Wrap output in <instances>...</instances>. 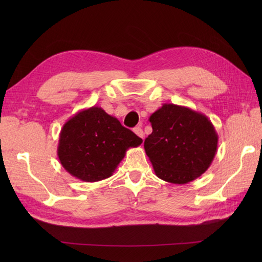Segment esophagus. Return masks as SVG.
<instances>
[{"label":"esophagus","mask_w":262,"mask_h":262,"mask_svg":"<svg viewBox=\"0 0 262 262\" xmlns=\"http://www.w3.org/2000/svg\"><path fill=\"white\" fill-rule=\"evenodd\" d=\"M134 133H135V134H136L138 137L144 138V132H143V129H142L141 127H136V128H134Z\"/></svg>","instance_id":"obj_1"}]
</instances>
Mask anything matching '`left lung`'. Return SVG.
Listing matches in <instances>:
<instances>
[{"label":"left lung","mask_w":262,"mask_h":262,"mask_svg":"<svg viewBox=\"0 0 262 262\" xmlns=\"http://www.w3.org/2000/svg\"><path fill=\"white\" fill-rule=\"evenodd\" d=\"M148 120L153 132L144 142V148L158 178L186 185L205 173L219 144V135L207 116L164 103Z\"/></svg>","instance_id":"1"}]
</instances>
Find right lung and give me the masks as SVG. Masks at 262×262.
<instances>
[{
  "instance_id": "add662e5",
  "label": "right lung",
  "mask_w": 262,
  "mask_h": 262,
  "mask_svg": "<svg viewBox=\"0 0 262 262\" xmlns=\"http://www.w3.org/2000/svg\"><path fill=\"white\" fill-rule=\"evenodd\" d=\"M142 138L105 111L93 105L65 122L59 133L57 157L71 176L96 182L113 176L128 148L137 147Z\"/></svg>"
}]
</instances>
